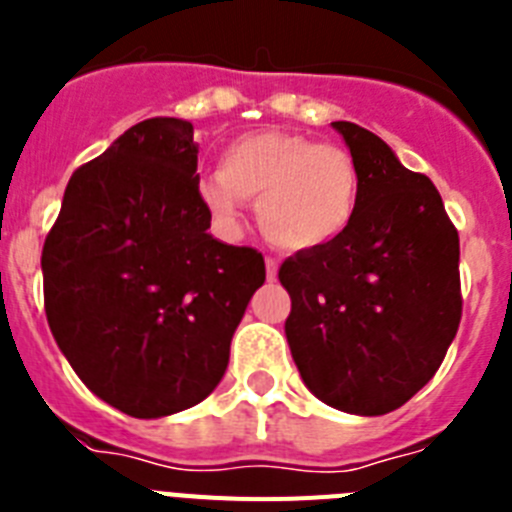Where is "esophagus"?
Here are the masks:
<instances>
[{"label": "esophagus", "instance_id": "esophagus-1", "mask_svg": "<svg viewBox=\"0 0 512 512\" xmlns=\"http://www.w3.org/2000/svg\"><path fill=\"white\" fill-rule=\"evenodd\" d=\"M277 271H279V261L277 259H266V279H269V282H274V279H277Z\"/></svg>", "mask_w": 512, "mask_h": 512}]
</instances>
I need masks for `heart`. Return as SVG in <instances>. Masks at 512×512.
Returning a JSON list of instances; mask_svg holds the SVG:
<instances>
[{"instance_id": "heart-1", "label": "heart", "mask_w": 512, "mask_h": 512, "mask_svg": "<svg viewBox=\"0 0 512 512\" xmlns=\"http://www.w3.org/2000/svg\"><path fill=\"white\" fill-rule=\"evenodd\" d=\"M200 200L228 233L243 202H256L266 241L284 251H315L346 233L359 212L361 179L341 146L300 133L261 130L230 140L220 169L200 179Z\"/></svg>"}]
</instances>
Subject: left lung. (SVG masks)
Segmentation results:
<instances>
[{"instance_id": "1", "label": "left lung", "mask_w": 512, "mask_h": 512, "mask_svg": "<svg viewBox=\"0 0 512 512\" xmlns=\"http://www.w3.org/2000/svg\"><path fill=\"white\" fill-rule=\"evenodd\" d=\"M333 128L359 169V212L336 243L282 264L284 333L318 400L384 415L423 390L459 330V233L431 179L379 135L343 120Z\"/></svg>"}]
</instances>
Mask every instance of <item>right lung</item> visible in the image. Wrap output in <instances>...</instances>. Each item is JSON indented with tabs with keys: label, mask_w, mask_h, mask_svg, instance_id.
<instances>
[{
	"label": "right lung",
	"mask_w": 512,
	"mask_h": 512,
	"mask_svg": "<svg viewBox=\"0 0 512 512\" xmlns=\"http://www.w3.org/2000/svg\"><path fill=\"white\" fill-rule=\"evenodd\" d=\"M192 122L151 117L79 166L43 246L48 325L89 390L164 418L215 390L264 256L207 233Z\"/></svg>",
	"instance_id": "1"
}]
</instances>
